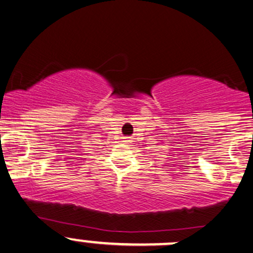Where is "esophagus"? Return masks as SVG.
I'll return each instance as SVG.
<instances>
[{"label": "esophagus", "mask_w": 253, "mask_h": 253, "mask_svg": "<svg viewBox=\"0 0 253 253\" xmlns=\"http://www.w3.org/2000/svg\"><path fill=\"white\" fill-rule=\"evenodd\" d=\"M124 142H126V143H130V142H131V139H130L129 137H126V138H124Z\"/></svg>", "instance_id": "esophagus-1"}]
</instances>
